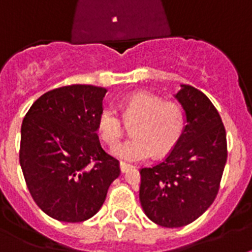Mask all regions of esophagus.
<instances>
[{"label":"esophagus","mask_w":252,"mask_h":252,"mask_svg":"<svg viewBox=\"0 0 252 252\" xmlns=\"http://www.w3.org/2000/svg\"><path fill=\"white\" fill-rule=\"evenodd\" d=\"M130 168H133V165L128 164V163H124V161H120V171H122L123 173L126 172V171Z\"/></svg>","instance_id":"esophagus-1"}]
</instances>
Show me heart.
Returning a JSON list of instances; mask_svg holds the SVG:
<instances>
[{
	"instance_id": "obj_1",
	"label": "heart",
	"mask_w": 252,
	"mask_h": 252,
	"mask_svg": "<svg viewBox=\"0 0 252 252\" xmlns=\"http://www.w3.org/2000/svg\"><path fill=\"white\" fill-rule=\"evenodd\" d=\"M123 119L136 123L132 126L134 137L116 145L112 154L128 161L149 159L154 151L158 155L172 150L179 142L185 126L183 110L160 97L138 92L126 98L122 106ZM97 129L99 136L110 146L118 142L124 133V123L112 107L103 108L98 116Z\"/></svg>"
}]
</instances>
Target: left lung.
<instances>
[{
    "mask_svg": "<svg viewBox=\"0 0 252 252\" xmlns=\"http://www.w3.org/2000/svg\"><path fill=\"white\" fill-rule=\"evenodd\" d=\"M175 98L185 111L183 134L164 160L140 171L142 210L164 228L185 226L207 211L228 157L225 128L207 95L183 84Z\"/></svg>",
    "mask_w": 252,
    "mask_h": 252,
    "instance_id": "left-lung-1",
    "label": "left lung"
}]
</instances>
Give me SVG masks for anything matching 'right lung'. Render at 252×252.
<instances>
[{
    "label": "right lung",
    "mask_w": 252,
    "mask_h": 252,
    "mask_svg": "<svg viewBox=\"0 0 252 252\" xmlns=\"http://www.w3.org/2000/svg\"><path fill=\"white\" fill-rule=\"evenodd\" d=\"M105 88L68 85L42 94L24 116L19 161L31 195L50 218L81 222L97 214L119 160L97 134Z\"/></svg>",
    "instance_id": "1"
}]
</instances>
